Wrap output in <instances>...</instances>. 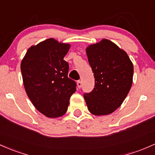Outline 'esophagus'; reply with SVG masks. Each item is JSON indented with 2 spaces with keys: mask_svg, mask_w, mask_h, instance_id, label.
I'll use <instances>...</instances> for the list:
<instances>
[{
  "mask_svg": "<svg viewBox=\"0 0 155 155\" xmlns=\"http://www.w3.org/2000/svg\"><path fill=\"white\" fill-rule=\"evenodd\" d=\"M77 85H78V87L79 88V89H81V86H82V82H81V81H78L77 82Z\"/></svg>",
  "mask_w": 155,
  "mask_h": 155,
  "instance_id": "34e87169",
  "label": "esophagus"
}]
</instances>
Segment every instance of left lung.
<instances>
[{"mask_svg": "<svg viewBox=\"0 0 155 155\" xmlns=\"http://www.w3.org/2000/svg\"><path fill=\"white\" fill-rule=\"evenodd\" d=\"M86 52L94 77V89L84 95L88 109L97 116L111 114L130 90L132 62L124 49L105 38L88 46Z\"/></svg>", "mask_w": 155, "mask_h": 155, "instance_id": "obj_1", "label": "left lung"}]
</instances>
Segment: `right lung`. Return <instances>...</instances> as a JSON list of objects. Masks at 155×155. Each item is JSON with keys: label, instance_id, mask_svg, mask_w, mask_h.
<instances>
[{"label": "right lung", "instance_id": "1", "mask_svg": "<svg viewBox=\"0 0 155 155\" xmlns=\"http://www.w3.org/2000/svg\"><path fill=\"white\" fill-rule=\"evenodd\" d=\"M71 45L49 38L28 49L21 64L25 90L38 111L55 118L66 112L76 84L64 58Z\"/></svg>", "mask_w": 155, "mask_h": 155}]
</instances>
